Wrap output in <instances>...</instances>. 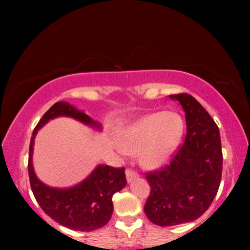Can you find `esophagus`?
Instances as JSON below:
<instances>
[{
    "label": "esophagus",
    "mask_w": 250,
    "mask_h": 250,
    "mask_svg": "<svg viewBox=\"0 0 250 250\" xmlns=\"http://www.w3.org/2000/svg\"><path fill=\"white\" fill-rule=\"evenodd\" d=\"M126 180H127V182H131V181H133L134 179H138V173L134 172L133 169H126Z\"/></svg>",
    "instance_id": "esophagus-1"
}]
</instances>
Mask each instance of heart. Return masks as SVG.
<instances>
[{"label":"heart","mask_w":250,"mask_h":250,"mask_svg":"<svg viewBox=\"0 0 250 250\" xmlns=\"http://www.w3.org/2000/svg\"><path fill=\"white\" fill-rule=\"evenodd\" d=\"M183 133V121L176 112H153L129 126L122 148L125 152L140 151L146 166L159 167L170 158Z\"/></svg>","instance_id":"b5f03b06"}]
</instances>
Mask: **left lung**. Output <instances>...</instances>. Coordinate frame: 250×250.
Returning <instances> with one entry per match:
<instances>
[{
    "label": "left lung",
    "instance_id": "left-lung-1",
    "mask_svg": "<svg viewBox=\"0 0 250 250\" xmlns=\"http://www.w3.org/2000/svg\"><path fill=\"white\" fill-rule=\"evenodd\" d=\"M169 98L186 112L187 136L169 165L146 174L151 190L145 213L159 227L199 218L216 196L223 165L220 131L206 109L190 94Z\"/></svg>",
    "mask_w": 250,
    "mask_h": 250
}]
</instances>
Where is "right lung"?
Wrapping results in <instances>:
<instances>
[{"label":"right lung","instance_id":"add662e5","mask_svg":"<svg viewBox=\"0 0 250 250\" xmlns=\"http://www.w3.org/2000/svg\"><path fill=\"white\" fill-rule=\"evenodd\" d=\"M71 117L83 124L101 131V124L93 121L84 111L70 104L60 101L54 104L34 129L29 146L28 174L30 188L35 199L44 213L70 230L90 232L104 227L110 220L114 205L112 196L121 191L127 182L125 169L108 165H98L90 175L70 188H52L46 186L36 176L33 167L34 140L37 131L47 122L57 117Z\"/></svg>","mask_w":250,"mask_h":250}]
</instances>
